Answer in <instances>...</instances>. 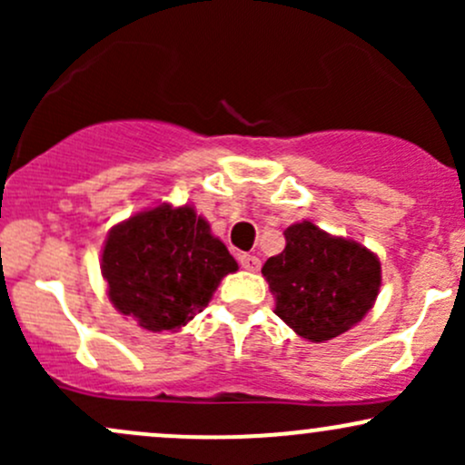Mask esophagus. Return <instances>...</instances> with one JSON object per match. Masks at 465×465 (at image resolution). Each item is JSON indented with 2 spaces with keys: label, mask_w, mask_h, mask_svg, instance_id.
Returning a JSON list of instances; mask_svg holds the SVG:
<instances>
[{
  "label": "esophagus",
  "mask_w": 465,
  "mask_h": 465,
  "mask_svg": "<svg viewBox=\"0 0 465 465\" xmlns=\"http://www.w3.org/2000/svg\"><path fill=\"white\" fill-rule=\"evenodd\" d=\"M238 262H240V266H242L244 271H258L260 269V258H255V255H251V253L240 255Z\"/></svg>",
  "instance_id": "34e87169"
}]
</instances>
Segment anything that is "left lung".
<instances>
[{"instance_id":"obj_1","label":"left lung","mask_w":465,"mask_h":465,"mask_svg":"<svg viewBox=\"0 0 465 465\" xmlns=\"http://www.w3.org/2000/svg\"><path fill=\"white\" fill-rule=\"evenodd\" d=\"M284 238V251L262 266L277 317L312 343L348 332L371 311L381 291L376 255L311 221L291 225Z\"/></svg>"}]
</instances>
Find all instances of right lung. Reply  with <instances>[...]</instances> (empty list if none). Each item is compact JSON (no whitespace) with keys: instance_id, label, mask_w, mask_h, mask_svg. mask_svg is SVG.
<instances>
[{"instance_id":"add662e5","label":"right lung","mask_w":465,"mask_h":465,"mask_svg":"<svg viewBox=\"0 0 465 465\" xmlns=\"http://www.w3.org/2000/svg\"><path fill=\"white\" fill-rule=\"evenodd\" d=\"M100 269L117 311L151 332H177L238 264L194 207L163 203L111 229Z\"/></svg>"}]
</instances>
